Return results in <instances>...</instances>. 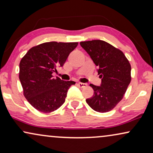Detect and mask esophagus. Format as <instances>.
<instances>
[{"instance_id": "obj_1", "label": "esophagus", "mask_w": 153, "mask_h": 153, "mask_svg": "<svg viewBox=\"0 0 153 153\" xmlns=\"http://www.w3.org/2000/svg\"><path fill=\"white\" fill-rule=\"evenodd\" d=\"M78 85L79 87L81 88H84V87H86L87 86V83H78Z\"/></svg>"}]
</instances>
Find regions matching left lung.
Segmentation results:
<instances>
[{"mask_svg": "<svg viewBox=\"0 0 153 153\" xmlns=\"http://www.w3.org/2000/svg\"><path fill=\"white\" fill-rule=\"evenodd\" d=\"M80 45L97 67L102 83L90 84L94 94L87 104L100 113L112 110L123 98L131 81V65L120 49L100 39L81 42Z\"/></svg>", "mask_w": 153, "mask_h": 153, "instance_id": "8db88e82", "label": "left lung"}]
</instances>
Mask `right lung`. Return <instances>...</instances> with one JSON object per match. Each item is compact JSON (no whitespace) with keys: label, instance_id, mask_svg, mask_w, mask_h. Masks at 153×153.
<instances>
[{"label":"right lung","instance_id":"1","mask_svg":"<svg viewBox=\"0 0 153 153\" xmlns=\"http://www.w3.org/2000/svg\"><path fill=\"white\" fill-rule=\"evenodd\" d=\"M78 42H50L28 50L19 63V80L24 95L35 108L42 113L58 109L65 101L72 81L53 78L52 73L62 67Z\"/></svg>","mask_w":153,"mask_h":153}]
</instances>
